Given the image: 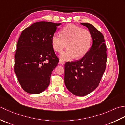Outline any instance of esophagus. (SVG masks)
Instances as JSON below:
<instances>
[{
    "mask_svg": "<svg viewBox=\"0 0 125 125\" xmlns=\"http://www.w3.org/2000/svg\"><path fill=\"white\" fill-rule=\"evenodd\" d=\"M59 63L61 65H64L65 64V62L64 60H60L59 61Z\"/></svg>",
    "mask_w": 125,
    "mask_h": 125,
    "instance_id": "obj_1",
    "label": "esophagus"
}]
</instances>
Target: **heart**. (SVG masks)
I'll return each instance as SVG.
<instances>
[{"mask_svg": "<svg viewBox=\"0 0 125 125\" xmlns=\"http://www.w3.org/2000/svg\"><path fill=\"white\" fill-rule=\"evenodd\" d=\"M91 34L89 31L79 26L69 24L60 31V35L54 34L51 39L53 49L60 52L67 44L68 49L61 53V60L70 61L75 57L79 59L89 51L91 43Z\"/></svg>", "mask_w": 125, "mask_h": 125, "instance_id": "b5f03b06", "label": "heart"}]
</instances>
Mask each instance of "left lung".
Here are the masks:
<instances>
[{"label": "left lung", "instance_id": "1", "mask_svg": "<svg viewBox=\"0 0 125 125\" xmlns=\"http://www.w3.org/2000/svg\"><path fill=\"white\" fill-rule=\"evenodd\" d=\"M88 28L92 44L81 59L65 64L64 83L67 89L77 96L92 92L99 85L106 67V46L104 37L94 26L81 23Z\"/></svg>", "mask_w": 125, "mask_h": 125}]
</instances>
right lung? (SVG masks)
Wrapping results in <instances>:
<instances>
[{"label": "right lung", "instance_id": "obj_1", "mask_svg": "<svg viewBox=\"0 0 125 125\" xmlns=\"http://www.w3.org/2000/svg\"><path fill=\"white\" fill-rule=\"evenodd\" d=\"M61 25L34 23L23 30L19 38L14 71L21 86L28 94H40L49 86L52 71L59 62L51 39Z\"/></svg>", "mask_w": 125, "mask_h": 125}]
</instances>
